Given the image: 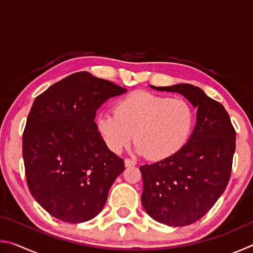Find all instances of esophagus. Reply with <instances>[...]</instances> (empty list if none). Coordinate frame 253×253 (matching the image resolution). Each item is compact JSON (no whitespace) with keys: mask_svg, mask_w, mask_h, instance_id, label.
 <instances>
[{"mask_svg":"<svg viewBox=\"0 0 253 253\" xmlns=\"http://www.w3.org/2000/svg\"><path fill=\"white\" fill-rule=\"evenodd\" d=\"M135 165H136V162L130 160V158H126V160H125L126 168H131V166H135Z\"/></svg>","mask_w":253,"mask_h":253,"instance_id":"34e87169","label":"esophagus"}]
</instances>
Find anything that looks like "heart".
<instances>
[{
  "mask_svg": "<svg viewBox=\"0 0 253 253\" xmlns=\"http://www.w3.org/2000/svg\"><path fill=\"white\" fill-rule=\"evenodd\" d=\"M97 125L110 151L122 152L135 134L137 153L163 160L186 144L193 130L194 110L179 98L135 91L118 102L115 113H101Z\"/></svg>",
  "mask_w": 253,
  "mask_h": 253,
  "instance_id": "heart-1",
  "label": "heart"
}]
</instances>
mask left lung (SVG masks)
<instances>
[{
	"mask_svg": "<svg viewBox=\"0 0 253 253\" xmlns=\"http://www.w3.org/2000/svg\"><path fill=\"white\" fill-rule=\"evenodd\" d=\"M149 87L177 92L198 108L187 143L172 156L140 166L145 211L160 223L185 226L205 215L228 185L235 130L224 107L201 88L188 84Z\"/></svg>",
	"mask_w": 253,
	"mask_h": 253,
	"instance_id": "1",
	"label": "left lung"
}]
</instances>
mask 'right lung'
Returning <instances> with one entry per match:
<instances>
[{"label": "right lung", "mask_w": 253, "mask_h": 253, "mask_svg": "<svg viewBox=\"0 0 253 253\" xmlns=\"http://www.w3.org/2000/svg\"><path fill=\"white\" fill-rule=\"evenodd\" d=\"M126 91L81 71L34 99L23 132L25 176L33 198L52 216L81 223L105 207L125 165L98 131L96 111Z\"/></svg>", "instance_id": "1"}]
</instances>
